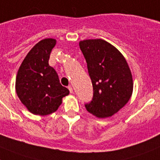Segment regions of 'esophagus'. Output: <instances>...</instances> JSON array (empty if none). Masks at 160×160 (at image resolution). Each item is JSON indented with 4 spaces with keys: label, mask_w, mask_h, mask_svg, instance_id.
I'll list each match as a JSON object with an SVG mask.
<instances>
[{
    "label": "esophagus",
    "mask_w": 160,
    "mask_h": 160,
    "mask_svg": "<svg viewBox=\"0 0 160 160\" xmlns=\"http://www.w3.org/2000/svg\"><path fill=\"white\" fill-rule=\"evenodd\" d=\"M68 89H69V91L71 93H72V92H73V88H72V87L71 86V85H70V86H68Z\"/></svg>",
    "instance_id": "obj_1"
}]
</instances>
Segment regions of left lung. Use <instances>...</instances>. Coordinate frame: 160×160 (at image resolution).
Masks as SVG:
<instances>
[{
	"label": "left lung",
	"mask_w": 160,
	"mask_h": 160,
	"mask_svg": "<svg viewBox=\"0 0 160 160\" xmlns=\"http://www.w3.org/2000/svg\"><path fill=\"white\" fill-rule=\"evenodd\" d=\"M91 78L93 97L85 104L90 114L100 119L111 117L128 103L133 90L128 62L114 45L102 39L79 43Z\"/></svg>",
	"instance_id": "1"
}]
</instances>
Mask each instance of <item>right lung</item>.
I'll list each match as a JSON object with an SVG mask.
<instances>
[{"label": "right lung", "mask_w": 160, "mask_h": 160, "mask_svg": "<svg viewBox=\"0 0 160 160\" xmlns=\"http://www.w3.org/2000/svg\"><path fill=\"white\" fill-rule=\"evenodd\" d=\"M56 40L46 38L31 49L18 68L16 93L31 113L47 115L57 111L69 90L60 84L57 72L49 65Z\"/></svg>", "instance_id": "obj_1"}]
</instances>
